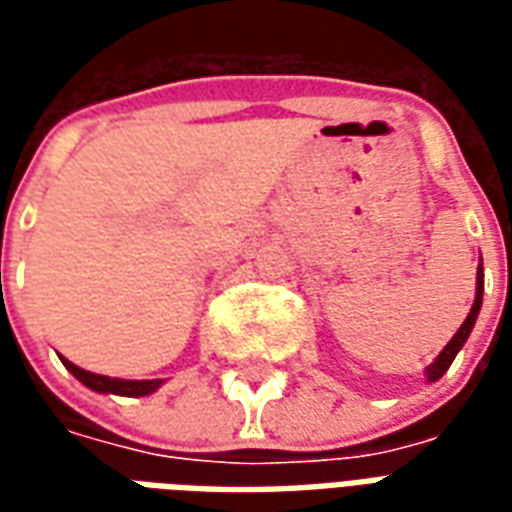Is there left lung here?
<instances>
[{"mask_svg": "<svg viewBox=\"0 0 512 512\" xmlns=\"http://www.w3.org/2000/svg\"><path fill=\"white\" fill-rule=\"evenodd\" d=\"M480 307H483V263H480V268H477V296H474L472 310H469V315H466V321L461 323V329L455 332V337H452L450 343L444 345V351L433 359V365L425 367V376H428V381H439V378L450 370L452 359L458 356L463 343H466V340H469V334H472L474 321H477V315H480Z\"/></svg>", "mask_w": 512, "mask_h": 512, "instance_id": "1", "label": "left lung"}]
</instances>
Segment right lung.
Returning a JSON list of instances; mask_svg holds the SVG:
<instances>
[{
	"mask_svg": "<svg viewBox=\"0 0 512 512\" xmlns=\"http://www.w3.org/2000/svg\"><path fill=\"white\" fill-rule=\"evenodd\" d=\"M62 365L71 370L73 376L79 378L87 389L93 392H101V395H123V397H142L156 392L161 386V378H153V381H126V378H109V376H98V373H90V370H82L76 367L73 362H68L65 356H60Z\"/></svg>",
	"mask_w": 512,
	"mask_h": 512,
	"instance_id": "1",
	"label": "right lung"
}]
</instances>
